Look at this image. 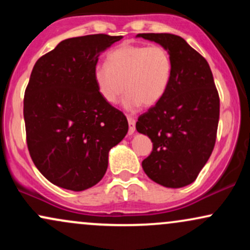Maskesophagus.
Segmentation results:
<instances>
[{"label":"esophagus","instance_id":"obj_1","mask_svg":"<svg viewBox=\"0 0 250 250\" xmlns=\"http://www.w3.org/2000/svg\"><path fill=\"white\" fill-rule=\"evenodd\" d=\"M128 123H129V130L128 134L131 135L135 133V119L131 116H128Z\"/></svg>","mask_w":250,"mask_h":250}]
</instances>
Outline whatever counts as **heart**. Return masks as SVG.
<instances>
[{
    "label": "heart",
    "instance_id": "1",
    "mask_svg": "<svg viewBox=\"0 0 250 250\" xmlns=\"http://www.w3.org/2000/svg\"><path fill=\"white\" fill-rule=\"evenodd\" d=\"M173 61L162 45L123 44L111 50L107 64L94 65V81L104 101L116 103L125 91L129 109L153 107L161 101L170 83Z\"/></svg>",
    "mask_w": 250,
    "mask_h": 250
}]
</instances>
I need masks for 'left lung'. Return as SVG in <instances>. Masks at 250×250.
Here are the masks:
<instances>
[{
	"label": "left lung",
	"instance_id": "obj_1",
	"mask_svg": "<svg viewBox=\"0 0 250 250\" xmlns=\"http://www.w3.org/2000/svg\"><path fill=\"white\" fill-rule=\"evenodd\" d=\"M137 37L161 44L173 61L165 96L137 119V131L153 142L142 168L163 187H185L196 180L216 141L220 97L213 74L205 57L182 37L154 33Z\"/></svg>",
	"mask_w": 250,
	"mask_h": 250
}]
</instances>
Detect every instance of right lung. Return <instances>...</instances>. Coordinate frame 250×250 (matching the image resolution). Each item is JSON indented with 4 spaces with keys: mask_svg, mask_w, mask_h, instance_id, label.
Segmentation results:
<instances>
[{
    "mask_svg": "<svg viewBox=\"0 0 250 250\" xmlns=\"http://www.w3.org/2000/svg\"><path fill=\"white\" fill-rule=\"evenodd\" d=\"M122 36L95 34L60 42L34 65L23 100L27 146L40 173L74 191L104 176L108 153L128 133L127 117L94 81L100 53Z\"/></svg>",
    "mask_w": 250,
    "mask_h": 250,
    "instance_id": "right-lung-1",
    "label": "right lung"
}]
</instances>
